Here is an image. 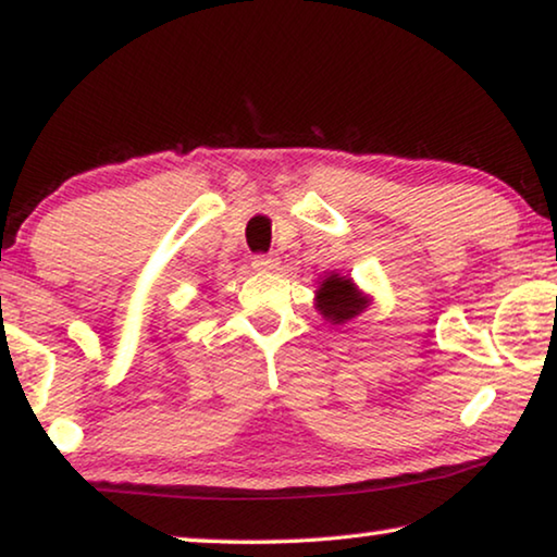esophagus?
I'll use <instances>...</instances> for the list:
<instances>
[{
	"label": "esophagus",
	"instance_id": "34e87169",
	"mask_svg": "<svg viewBox=\"0 0 557 557\" xmlns=\"http://www.w3.org/2000/svg\"><path fill=\"white\" fill-rule=\"evenodd\" d=\"M251 267H253V271H259V273H271V271L278 269V259L269 257V253H259V257H253Z\"/></svg>",
	"mask_w": 557,
	"mask_h": 557
}]
</instances>
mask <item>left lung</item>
Here are the masks:
<instances>
[{
    "label": "left lung",
    "instance_id": "8db88e82",
    "mask_svg": "<svg viewBox=\"0 0 557 557\" xmlns=\"http://www.w3.org/2000/svg\"><path fill=\"white\" fill-rule=\"evenodd\" d=\"M368 306L370 298L362 296L358 286L341 273H327L315 290V308L331 323H348Z\"/></svg>",
    "mask_w": 557,
    "mask_h": 557
}]
</instances>
